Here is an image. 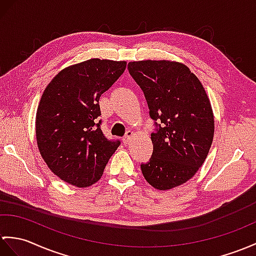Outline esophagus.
<instances>
[{"instance_id":"obj_1","label":"esophagus","mask_w":256,"mask_h":256,"mask_svg":"<svg viewBox=\"0 0 256 256\" xmlns=\"http://www.w3.org/2000/svg\"><path fill=\"white\" fill-rule=\"evenodd\" d=\"M133 132H130V130H128V132L126 133V136H124V138H123V142H124V144H128V142H130V140H132L133 138Z\"/></svg>"}]
</instances>
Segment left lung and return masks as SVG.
Wrapping results in <instances>:
<instances>
[{"label": "left lung", "instance_id": "left-lung-1", "mask_svg": "<svg viewBox=\"0 0 256 256\" xmlns=\"http://www.w3.org/2000/svg\"><path fill=\"white\" fill-rule=\"evenodd\" d=\"M128 72L145 94L155 122L150 162L140 164L146 181L157 190L186 183L208 155L215 121L208 96L200 80L180 62H130Z\"/></svg>", "mask_w": 256, "mask_h": 256}]
</instances>
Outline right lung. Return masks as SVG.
<instances>
[{
    "label": "right lung",
    "mask_w": 256,
    "mask_h": 256,
    "mask_svg": "<svg viewBox=\"0 0 256 256\" xmlns=\"http://www.w3.org/2000/svg\"><path fill=\"white\" fill-rule=\"evenodd\" d=\"M126 68V61L90 58L63 68L46 87L36 114V138L46 166L64 182L92 186L120 146L100 128L99 99Z\"/></svg>",
    "instance_id": "1"
}]
</instances>
